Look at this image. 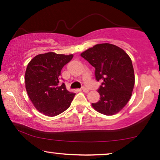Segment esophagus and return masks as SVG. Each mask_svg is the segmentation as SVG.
<instances>
[{"label":"esophagus","mask_w":160,"mask_h":160,"mask_svg":"<svg viewBox=\"0 0 160 160\" xmlns=\"http://www.w3.org/2000/svg\"><path fill=\"white\" fill-rule=\"evenodd\" d=\"M82 91L84 92H89V89H87V87H82Z\"/></svg>","instance_id":"esophagus-1"}]
</instances>
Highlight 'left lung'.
Here are the masks:
<instances>
[{"label": "left lung", "mask_w": 160, "mask_h": 160, "mask_svg": "<svg viewBox=\"0 0 160 160\" xmlns=\"http://www.w3.org/2000/svg\"><path fill=\"white\" fill-rule=\"evenodd\" d=\"M81 56L95 68V78L102 84L100 100L92 106L98 112L111 116L119 112L130 100L135 84L132 60L123 49L105 43L96 44Z\"/></svg>", "instance_id": "1"}]
</instances>
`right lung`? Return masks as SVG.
Wrapping results in <instances>:
<instances>
[{"mask_svg": "<svg viewBox=\"0 0 160 160\" xmlns=\"http://www.w3.org/2000/svg\"><path fill=\"white\" fill-rule=\"evenodd\" d=\"M73 57L47 52L38 54L28 63L25 75L26 91L39 112L55 117L71 106L75 93L59 82L61 70Z\"/></svg>", "mask_w": 160, "mask_h": 160, "instance_id": "obj_1", "label": "right lung"}]
</instances>
